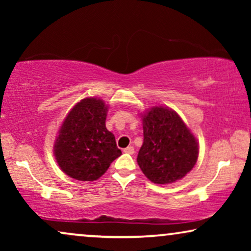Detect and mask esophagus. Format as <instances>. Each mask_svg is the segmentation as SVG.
<instances>
[{"label":"esophagus","instance_id":"esophagus-1","mask_svg":"<svg viewBox=\"0 0 251 251\" xmlns=\"http://www.w3.org/2000/svg\"><path fill=\"white\" fill-rule=\"evenodd\" d=\"M123 152L126 153V154H133V153H135V149H133L132 146H128L126 149L123 150Z\"/></svg>","mask_w":251,"mask_h":251}]
</instances>
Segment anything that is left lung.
Listing matches in <instances>:
<instances>
[{
	"instance_id": "obj_1",
	"label": "left lung",
	"mask_w": 251,
	"mask_h": 251,
	"mask_svg": "<svg viewBox=\"0 0 251 251\" xmlns=\"http://www.w3.org/2000/svg\"><path fill=\"white\" fill-rule=\"evenodd\" d=\"M144 142L137 162L155 184H170L193 169L199 146L195 137L176 112L153 107L143 116Z\"/></svg>"
}]
</instances>
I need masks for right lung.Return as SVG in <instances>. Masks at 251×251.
Wrapping results in <instances>:
<instances>
[{
	"label": "right lung",
	"instance_id": "obj_1",
	"mask_svg": "<svg viewBox=\"0 0 251 251\" xmlns=\"http://www.w3.org/2000/svg\"><path fill=\"white\" fill-rule=\"evenodd\" d=\"M107 107L100 99L85 98L72 108L54 144L60 169L77 180L98 179L121 155L115 137L106 129Z\"/></svg>",
	"mask_w": 251,
	"mask_h": 251
}]
</instances>
